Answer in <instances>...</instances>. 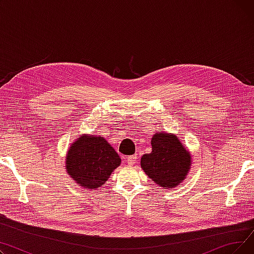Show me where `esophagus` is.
I'll list each match as a JSON object with an SVG mask.
<instances>
[{"instance_id": "obj_1", "label": "esophagus", "mask_w": 254, "mask_h": 254, "mask_svg": "<svg viewBox=\"0 0 254 254\" xmlns=\"http://www.w3.org/2000/svg\"><path fill=\"white\" fill-rule=\"evenodd\" d=\"M127 162L128 166H134L137 162V155H129L127 157Z\"/></svg>"}]
</instances>
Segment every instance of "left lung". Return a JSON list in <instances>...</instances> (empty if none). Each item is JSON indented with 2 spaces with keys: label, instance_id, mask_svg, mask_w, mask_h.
Listing matches in <instances>:
<instances>
[{
  "label": "left lung",
  "instance_id": "left-lung-1",
  "mask_svg": "<svg viewBox=\"0 0 254 254\" xmlns=\"http://www.w3.org/2000/svg\"><path fill=\"white\" fill-rule=\"evenodd\" d=\"M152 151L141 158V167L161 188H175L190 169V156L174 135L155 132L151 139Z\"/></svg>",
  "mask_w": 254,
  "mask_h": 254
}]
</instances>
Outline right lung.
Here are the masks:
<instances>
[{
	"label": "right lung",
	"instance_id": "obj_1",
	"mask_svg": "<svg viewBox=\"0 0 254 254\" xmlns=\"http://www.w3.org/2000/svg\"><path fill=\"white\" fill-rule=\"evenodd\" d=\"M120 157L103 137L81 136L72 144L65 166L69 175L84 189H97L120 165Z\"/></svg>",
	"mask_w": 254,
	"mask_h": 254
}]
</instances>
